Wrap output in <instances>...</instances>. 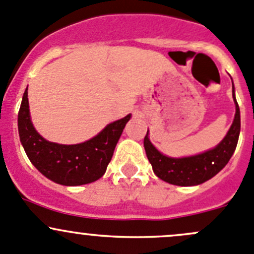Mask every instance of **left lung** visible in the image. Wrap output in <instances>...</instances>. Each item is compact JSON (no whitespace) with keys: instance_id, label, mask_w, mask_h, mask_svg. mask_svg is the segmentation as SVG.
I'll list each match as a JSON object with an SVG mask.
<instances>
[{"instance_id":"8db88e82","label":"left lung","mask_w":254,"mask_h":254,"mask_svg":"<svg viewBox=\"0 0 254 254\" xmlns=\"http://www.w3.org/2000/svg\"><path fill=\"white\" fill-rule=\"evenodd\" d=\"M232 97H234L236 113L232 125L224 139L214 148L187 157H170L157 150L148 139V130L143 139L146 156L152 166L153 173L162 181L181 187L198 186L216 176L234 155L238 142L241 130L240 108L235 97V87L232 83Z\"/></svg>"}]
</instances>
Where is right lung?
<instances>
[{
    "label": "right lung",
    "mask_w": 254,
    "mask_h": 254,
    "mask_svg": "<svg viewBox=\"0 0 254 254\" xmlns=\"http://www.w3.org/2000/svg\"><path fill=\"white\" fill-rule=\"evenodd\" d=\"M131 114L107 125L92 139L75 145L48 141L35 130L30 119L28 87L18 113V132L23 148L34 167L61 186H82L106 173L113 152Z\"/></svg>",
    "instance_id": "1"
}]
</instances>
